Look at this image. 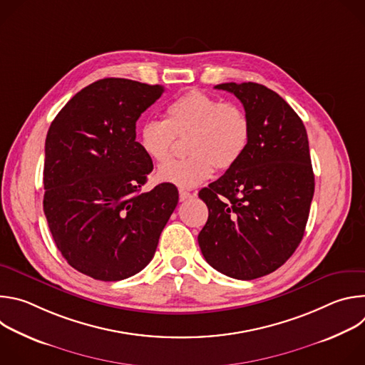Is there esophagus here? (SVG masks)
I'll return each instance as SVG.
<instances>
[{"label": "esophagus", "instance_id": "1", "mask_svg": "<svg viewBox=\"0 0 365 365\" xmlns=\"http://www.w3.org/2000/svg\"><path fill=\"white\" fill-rule=\"evenodd\" d=\"M195 195L193 193H190V192H187V190H185V189H180L179 190V199H180V202H185V200H187V199H190V197H193Z\"/></svg>", "mask_w": 365, "mask_h": 365}]
</instances>
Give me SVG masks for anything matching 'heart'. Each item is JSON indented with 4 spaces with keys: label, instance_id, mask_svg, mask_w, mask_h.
I'll use <instances>...</instances> for the list:
<instances>
[{
    "label": "heart",
    "instance_id": "heart-1",
    "mask_svg": "<svg viewBox=\"0 0 365 365\" xmlns=\"http://www.w3.org/2000/svg\"><path fill=\"white\" fill-rule=\"evenodd\" d=\"M176 137H187L189 155L163 165L155 176L165 183L193 187L210 179L215 168L228 170L242 159L251 127L238 103L192 89L169 103L165 120H145L137 141L151 160L163 163L173 153Z\"/></svg>",
    "mask_w": 365,
    "mask_h": 365
}]
</instances>
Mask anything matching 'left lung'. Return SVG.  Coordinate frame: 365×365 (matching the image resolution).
<instances>
[{
	"label": "left lung",
	"mask_w": 365,
	"mask_h": 365,
	"mask_svg": "<svg viewBox=\"0 0 365 365\" xmlns=\"http://www.w3.org/2000/svg\"><path fill=\"white\" fill-rule=\"evenodd\" d=\"M250 120L242 159L199 192L210 217L197 235L220 273L252 280L283 266L300 244L315 192L306 128L289 103L264 85L221 83Z\"/></svg>",
	"instance_id": "8db88e82"
}]
</instances>
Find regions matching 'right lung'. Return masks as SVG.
Returning a JSON list of instances; mask_svg holds the SVG:
<instances>
[{"instance_id":"obj_1","label":"right lung","mask_w":365,"mask_h":365,"mask_svg":"<svg viewBox=\"0 0 365 365\" xmlns=\"http://www.w3.org/2000/svg\"><path fill=\"white\" fill-rule=\"evenodd\" d=\"M163 91L123 78L96 81L47 131L44 215L66 262L95 280L141 272L178 205L175 185L141 192L153 162L135 141V123Z\"/></svg>"}]
</instances>
